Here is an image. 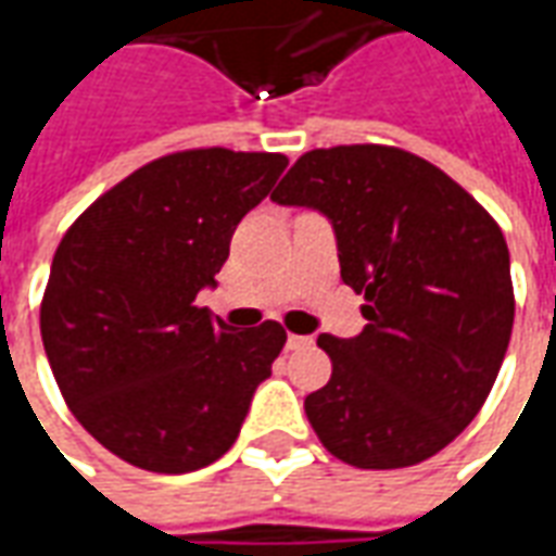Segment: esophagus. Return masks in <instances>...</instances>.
<instances>
[{
	"mask_svg": "<svg viewBox=\"0 0 556 556\" xmlns=\"http://www.w3.org/2000/svg\"><path fill=\"white\" fill-rule=\"evenodd\" d=\"M314 344V338L308 334H287V350H308Z\"/></svg>",
	"mask_w": 556,
	"mask_h": 556,
	"instance_id": "34e87169",
	"label": "esophagus"
}]
</instances>
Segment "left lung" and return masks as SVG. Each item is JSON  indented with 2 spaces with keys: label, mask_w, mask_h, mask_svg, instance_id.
I'll return each instance as SVG.
<instances>
[{
  "label": "left lung",
  "mask_w": 556,
  "mask_h": 556,
  "mask_svg": "<svg viewBox=\"0 0 556 556\" xmlns=\"http://www.w3.org/2000/svg\"><path fill=\"white\" fill-rule=\"evenodd\" d=\"M281 206L320 208L341 278L365 296L356 338L320 334L329 383L305 397L311 428L359 470L413 467L482 410L515 320L497 222L431 161L397 146L311 149Z\"/></svg>",
  "instance_id": "left-lung-1"
}]
</instances>
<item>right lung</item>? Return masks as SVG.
Listing matches in <instances>:
<instances>
[{"label": "right lung", "instance_id": "right-lung-1", "mask_svg": "<svg viewBox=\"0 0 556 556\" xmlns=\"http://www.w3.org/2000/svg\"><path fill=\"white\" fill-rule=\"evenodd\" d=\"M285 167L278 152H173L104 191L59 242L41 299L47 359L77 422L140 470L222 458L285 348L281 323L233 332L197 308L236 224Z\"/></svg>", "mask_w": 556, "mask_h": 556}]
</instances>
